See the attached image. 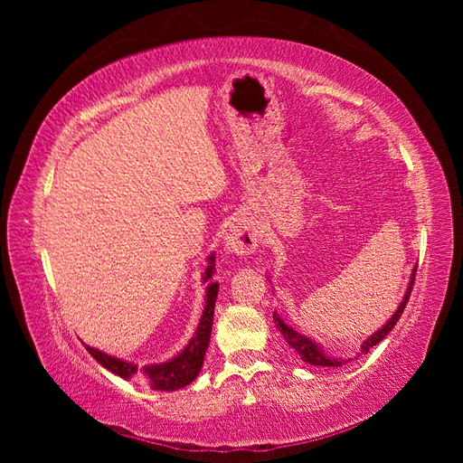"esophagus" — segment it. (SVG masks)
Returning a JSON list of instances; mask_svg holds the SVG:
<instances>
[{"label": "esophagus", "mask_w": 463, "mask_h": 463, "mask_svg": "<svg viewBox=\"0 0 463 463\" xmlns=\"http://www.w3.org/2000/svg\"><path fill=\"white\" fill-rule=\"evenodd\" d=\"M259 245V233L255 223L240 218L233 220L230 226L223 230V250L235 257H247L253 253Z\"/></svg>", "instance_id": "34e87169"}]
</instances>
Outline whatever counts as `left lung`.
I'll return each instance as SVG.
<instances>
[{
  "instance_id": "8db88e82",
  "label": "left lung",
  "mask_w": 463,
  "mask_h": 463,
  "mask_svg": "<svg viewBox=\"0 0 463 463\" xmlns=\"http://www.w3.org/2000/svg\"><path fill=\"white\" fill-rule=\"evenodd\" d=\"M269 279H270V278H269ZM413 279H415V269L411 270L408 288H405V293H403V298H402V301H400V305H398V309L394 311V315H392L381 328L374 330L367 340L361 342V347H359V352L355 354V357H335L334 354H328V349H326L325 345L315 342L313 338H307L305 334H299L298 330H293V328L288 325V322H286L282 317H279L276 311H274V322H276L278 330L282 332V335H284V340L288 342V345L293 349V352H298V355H299L305 363H309V365H313V367H342V365H345V363H349V361H354V359H357V357H361V355H367V354L371 352V349H373L378 342H383V340L386 338V335L392 332V328L396 326V322L400 320V317H402V313H403V309H405V303H408V299H410V296H411Z\"/></svg>"
}]
</instances>
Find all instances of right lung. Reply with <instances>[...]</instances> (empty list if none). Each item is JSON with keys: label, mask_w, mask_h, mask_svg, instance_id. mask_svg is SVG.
<instances>
[{"label": "right lung", "mask_w": 463, "mask_h": 463, "mask_svg": "<svg viewBox=\"0 0 463 463\" xmlns=\"http://www.w3.org/2000/svg\"><path fill=\"white\" fill-rule=\"evenodd\" d=\"M214 264H216V255L210 253L206 257V269L203 272V284L206 282L204 309L197 325V330L193 334V338L177 355L160 363H145V365H141V363H133V361H125L114 355H108L106 352H100V349L85 344L87 352L109 373L125 378V381H133L138 384L150 386L152 390L174 392L191 384L203 369L204 354L210 344V334H213L214 305H216L218 288H220L218 282H213V276L216 272Z\"/></svg>", "instance_id": "1"}]
</instances>
